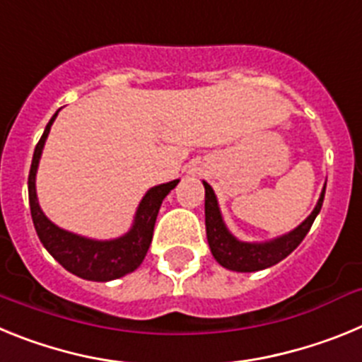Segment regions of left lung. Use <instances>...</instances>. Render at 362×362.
I'll use <instances>...</instances> for the list:
<instances>
[{
	"label": "left lung",
	"instance_id": "8db88e82",
	"mask_svg": "<svg viewBox=\"0 0 362 362\" xmlns=\"http://www.w3.org/2000/svg\"><path fill=\"white\" fill-rule=\"evenodd\" d=\"M203 187L204 225H206V239H209L210 252H212L214 259L221 267L232 272H259L274 267V264L281 263L284 257H288L297 246L300 245V241L306 238L308 230L312 228L313 221H315L317 214L321 212L326 190L325 185L315 209L292 232L279 235L276 239H270V241L246 243L235 238L228 230V226L225 225V219H223V214H221L214 188L206 181H203Z\"/></svg>",
	"mask_w": 362,
	"mask_h": 362
}]
</instances>
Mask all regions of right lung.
Here are the masks:
<instances>
[{
  "label": "right lung",
  "mask_w": 362,
  "mask_h": 362,
  "mask_svg": "<svg viewBox=\"0 0 362 362\" xmlns=\"http://www.w3.org/2000/svg\"><path fill=\"white\" fill-rule=\"evenodd\" d=\"M57 112L45 127L43 136L34 150L30 174H28V203H30L34 228L47 252L74 276L86 281H98V283L119 279L127 274H132L143 263L152 243L153 225L158 219L163 199L170 194V190H174L179 179L150 188L137 206L130 230L119 238L103 241V239L83 238L78 233L59 228L45 216L36 194L37 166H40L45 141L49 137L50 127L57 117Z\"/></svg>",
  "instance_id": "obj_1"
}]
</instances>
